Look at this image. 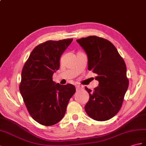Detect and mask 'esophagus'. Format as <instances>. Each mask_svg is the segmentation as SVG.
Segmentation results:
<instances>
[{
    "mask_svg": "<svg viewBox=\"0 0 146 146\" xmlns=\"http://www.w3.org/2000/svg\"><path fill=\"white\" fill-rule=\"evenodd\" d=\"M76 90H81V88H82V86H80V85H78V86H76Z\"/></svg>",
    "mask_w": 146,
    "mask_h": 146,
    "instance_id": "34e87169",
    "label": "esophagus"
}]
</instances>
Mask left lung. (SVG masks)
Listing matches in <instances>:
<instances>
[{
	"label": "left lung",
	"instance_id": "8db88e82",
	"mask_svg": "<svg viewBox=\"0 0 146 146\" xmlns=\"http://www.w3.org/2000/svg\"><path fill=\"white\" fill-rule=\"evenodd\" d=\"M88 56V69L97 74L98 86L93 91L85 87L90 99L84 106L92 119L104 121L121 109L129 86L126 66L113 44L96 36L76 40Z\"/></svg>",
	"mask_w": 146,
	"mask_h": 146
}]
</instances>
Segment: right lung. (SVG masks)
<instances>
[{"instance_id": "add662e5", "label": "right lung", "mask_w": 146, "mask_h": 146, "mask_svg": "<svg viewBox=\"0 0 146 146\" xmlns=\"http://www.w3.org/2000/svg\"><path fill=\"white\" fill-rule=\"evenodd\" d=\"M72 40H49L40 44L22 69L20 93L32 117L43 126H52L62 119L76 91L73 84L62 85L52 78L60 68L61 56Z\"/></svg>"}]
</instances>
